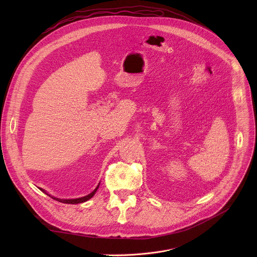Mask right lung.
<instances>
[{
    "label": "right lung",
    "instance_id": "add662e5",
    "mask_svg": "<svg viewBox=\"0 0 257 257\" xmlns=\"http://www.w3.org/2000/svg\"><path fill=\"white\" fill-rule=\"evenodd\" d=\"M100 184V183H99ZM99 184H98V186L94 188V190L89 194V195H87V196H85V197H81V198H77V199H59V198H56V197H53V196H51V195H49V194H47V192L45 191V190H43V188H39L40 191L42 192H44V193H46L47 195H49L51 198H53L54 200H56V201H59V202H61V203H66V204H78V203H83V202H85V201H87V200H89L91 197H93V195L96 194V192H97V190L99 188Z\"/></svg>",
    "mask_w": 257,
    "mask_h": 257
}]
</instances>
